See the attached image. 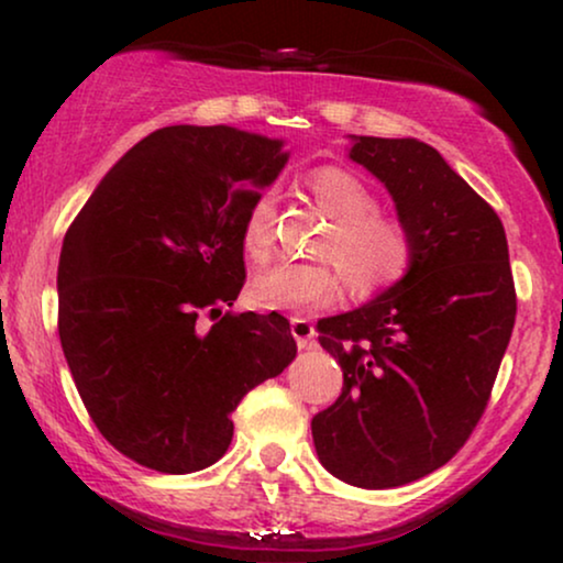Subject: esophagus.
<instances>
[{
    "instance_id": "34e87169",
    "label": "esophagus",
    "mask_w": 563,
    "mask_h": 563,
    "mask_svg": "<svg viewBox=\"0 0 563 563\" xmlns=\"http://www.w3.org/2000/svg\"><path fill=\"white\" fill-rule=\"evenodd\" d=\"M291 335H295L299 349H307V345H312L314 325L305 318H291Z\"/></svg>"
}]
</instances>
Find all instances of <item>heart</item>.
I'll return each instance as SVG.
<instances>
[{"label":"heart","mask_w":563,"mask_h":563,"mask_svg":"<svg viewBox=\"0 0 563 563\" xmlns=\"http://www.w3.org/2000/svg\"><path fill=\"white\" fill-rule=\"evenodd\" d=\"M314 202L330 220L318 245L314 264H276L256 274L251 299L264 310L314 312L333 305L345 289L356 299H372L397 287L412 272L418 241L397 214L376 210L374 191L341 166H320L307 176ZM274 197L261 195L243 222V249L251 258L266 261L274 245Z\"/></svg>","instance_id":"heart-1"}]
</instances>
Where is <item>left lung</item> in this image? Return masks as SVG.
Segmentation results:
<instances>
[{
	"mask_svg": "<svg viewBox=\"0 0 563 563\" xmlns=\"http://www.w3.org/2000/svg\"><path fill=\"white\" fill-rule=\"evenodd\" d=\"M412 228L418 258L397 287L318 322L343 391L312 418L320 464L364 489L402 487L456 456L489 402L518 297L497 212L415 137L353 135Z\"/></svg>",
	"mask_w": 563,
	"mask_h": 563,
	"instance_id": "8db88e82",
	"label": "left lung"
}]
</instances>
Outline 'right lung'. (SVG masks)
<instances>
[{"mask_svg":"<svg viewBox=\"0 0 563 563\" xmlns=\"http://www.w3.org/2000/svg\"><path fill=\"white\" fill-rule=\"evenodd\" d=\"M287 164L282 141L228 125L135 143L68 228L58 335L89 418L135 464L212 466L230 415L297 356L279 312H222L245 284L243 222Z\"/></svg>","mask_w":563,"mask_h":563,"instance_id":"1","label":"right lung"}]
</instances>
